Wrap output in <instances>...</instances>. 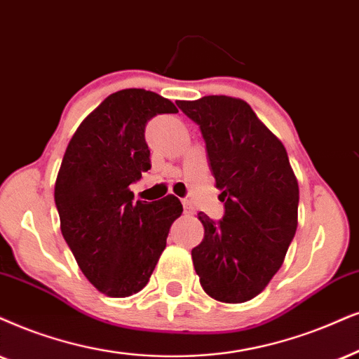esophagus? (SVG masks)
I'll return each mask as SVG.
<instances>
[{
    "instance_id": "esophagus-1",
    "label": "esophagus",
    "mask_w": 359,
    "mask_h": 359,
    "mask_svg": "<svg viewBox=\"0 0 359 359\" xmlns=\"http://www.w3.org/2000/svg\"><path fill=\"white\" fill-rule=\"evenodd\" d=\"M182 205H184V212L185 213H194L195 212V208H194L192 202H190V201H182Z\"/></svg>"
}]
</instances>
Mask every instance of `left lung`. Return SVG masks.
<instances>
[{
	"instance_id": "8db88e82",
	"label": "left lung",
	"mask_w": 359,
	"mask_h": 359,
	"mask_svg": "<svg viewBox=\"0 0 359 359\" xmlns=\"http://www.w3.org/2000/svg\"><path fill=\"white\" fill-rule=\"evenodd\" d=\"M201 127L224 202L222 220L198 213L203 240L192 250L207 294L224 303L255 298L280 270L298 225L297 177L283 144L242 99L179 101Z\"/></svg>"
}]
</instances>
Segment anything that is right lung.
I'll return each instance as SVG.
<instances>
[{
    "label": "right lung",
    "instance_id": "right-lung-1",
    "mask_svg": "<svg viewBox=\"0 0 359 359\" xmlns=\"http://www.w3.org/2000/svg\"><path fill=\"white\" fill-rule=\"evenodd\" d=\"M175 112L152 90H117L81 122L62 157L54 185L62 237L86 278L107 297L146 287L184 210L174 195L134 202L129 189L151 169L147 122Z\"/></svg>",
    "mask_w": 359,
    "mask_h": 359
}]
</instances>
